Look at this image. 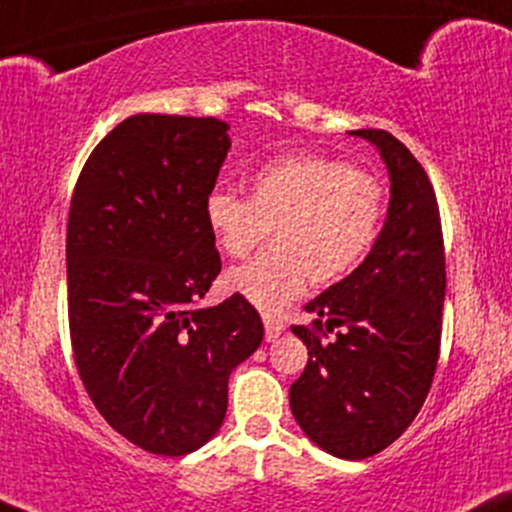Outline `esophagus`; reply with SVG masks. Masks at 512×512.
<instances>
[{"label":"esophagus","mask_w":512,"mask_h":512,"mask_svg":"<svg viewBox=\"0 0 512 512\" xmlns=\"http://www.w3.org/2000/svg\"><path fill=\"white\" fill-rule=\"evenodd\" d=\"M282 333H284V323H282V320L265 318V340L267 342H274Z\"/></svg>","instance_id":"obj_1"}]
</instances>
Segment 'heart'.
<instances>
[{
    "instance_id": "obj_1",
    "label": "heart",
    "mask_w": 512,
    "mask_h": 512,
    "mask_svg": "<svg viewBox=\"0 0 512 512\" xmlns=\"http://www.w3.org/2000/svg\"><path fill=\"white\" fill-rule=\"evenodd\" d=\"M213 243L245 257L274 230V252L230 267L223 286L262 313H279L308 282L338 284L367 260L386 218V187L350 162L284 155L252 174V196L213 189L204 204Z\"/></svg>"
}]
</instances>
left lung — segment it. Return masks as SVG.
<instances>
[{"label": "left lung", "instance_id": "1", "mask_svg": "<svg viewBox=\"0 0 512 512\" xmlns=\"http://www.w3.org/2000/svg\"><path fill=\"white\" fill-rule=\"evenodd\" d=\"M350 133L384 157L389 213L367 260L306 303L318 316L313 328L291 325L308 347V364L289 403L320 449L367 459L398 440L423 408L440 357L447 279L440 209L423 165L391 133ZM335 327L336 340L323 343L319 333Z\"/></svg>", "mask_w": 512, "mask_h": 512}]
</instances>
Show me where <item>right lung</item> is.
<instances>
[{
  "label": "right lung",
  "instance_id": "add662e5",
  "mask_svg": "<svg viewBox=\"0 0 512 512\" xmlns=\"http://www.w3.org/2000/svg\"><path fill=\"white\" fill-rule=\"evenodd\" d=\"M228 128L213 116H128L84 162L67 218L77 372L106 423L162 457L216 435L230 372L265 338L240 296L196 308L221 272L204 204Z\"/></svg>",
  "mask_w": 512,
  "mask_h": 512
}]
</instances>
